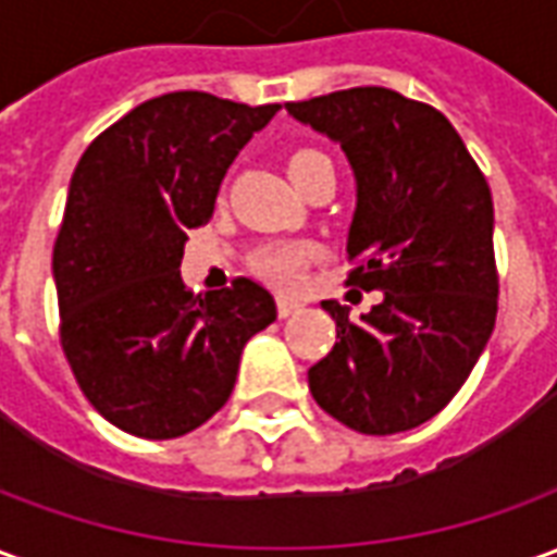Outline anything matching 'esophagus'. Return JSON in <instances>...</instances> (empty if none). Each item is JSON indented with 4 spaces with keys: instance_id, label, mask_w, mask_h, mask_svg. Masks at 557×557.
Returning a JSON list of instances; mask_svg holds the SVG:
<instances>
[{
    "instance_id": "34e87169",
    "label": "esophagus",
    "mask_w": 557,
    "mask_h": 557,
    "mask_svg": "<svg viewBox=\"0 0 557 557\" xmlns=\"http://www.w3.org/2000/svg\"><path fill=\"white\" fill-rule=\"evenodd\" d=\"M301 310V304L292 301V298H277V315L280 319H289L292 313H298Z\"/></svg>"
}]
</instances>
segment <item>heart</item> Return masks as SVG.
Returning <instances> with one entry per match:
<instances>
[{
	"instance_id": "obj_1",
	"label": "heart",
	"mask_w": 557,
	"mask_h": 557,
	"mask_svg": "<svg viewBox=\"0 0 557 557\" xmlns=\"http://www.w3.org/2000/svg\"><path fill=\"white\" fill-rule=\"evenodd\" d=\"M319 158H325V154H319V151H310V148H304V151H295L289 158V175H298L304 172L310 163H315ZM315 256L313 244H268L262 250H256L253 259H250V265L262 280L268 283H274V286H295L298 280L304 277V268L307 262Z\"/></svg>"
}]
</instances>
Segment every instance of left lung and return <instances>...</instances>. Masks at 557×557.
<instances>
[{
  "instance_id": "left-lung-1",
  "label": "left lung",
  "mask_w": 557,
  "mask_h": 557,
  "mask_svg": "<svg viewBox=\"0 0 557 557\" xmlns=\"http://www.w3.org/2000/svg\"><path fill=\"white\" fill-rule=\"evenodd\" d=\"M339 143L358 184L346 253L351 286L382 301L361 322L322 301L337 343L310 367V394L363 435H394L454 399L498 313L490 184L454 125L430 103L382 86L286 103Z\"/></svg>"
}]
</instances>
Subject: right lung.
I'll list each match as a JSON object with an SVG mask.
<instances>
[{
  "label": "right lung",
  "instance_id": "1",
  "mask_svg": "<svg viewBox=\"0 0 557 557\" xmlns=\"http://www.w3.org/2000/svg\"><path fill=\"white\" fill-rule=\"evenodd\" d=\"M280 103L170 91L95 139L67 187L53 247L59 337L79 391L119 430L178 438L230 399L247 339L277 319L238 277L194 295L187 230L211 220L220 182Z\"/></svg>",
  "mask_w": 557,
  "mask_h": 557
}]
</instances>
